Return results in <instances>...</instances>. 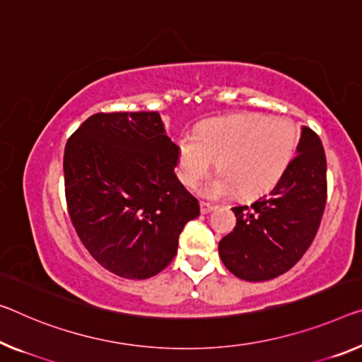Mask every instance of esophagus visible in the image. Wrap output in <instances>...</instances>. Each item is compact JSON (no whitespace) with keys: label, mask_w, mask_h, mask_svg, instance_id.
I'll use <instances>...</instances> for the list:
<instances>
[{"label":"esophagus","mask_w":362,"mask_h":362,"mask_svg":"<svg viewBox=\"0 0 362 362\" xmlns=\"http://www.w3.org/2000/svg\"><path fill=\"white\" fill-rule=\"evenodd\" d=\"M215 209V205L214 204H209V202H200V212L202 214H209V212H212V210Z\"/></svg>","instance_id":"esophagus-1"}]
</instances>
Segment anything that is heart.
Here are the masks:
<instances>
[{
  "instance_id": "heart-1",
  "label": "heart",
  "mask_w": 362,
  "mask_h": 362,
  "mask_svg": "<svg viewBox=\"0 0 362 362\" xmlns=\"http://www.w3.org/2000/svg\"><path fill=\"white\" fill-rule=\"evenodd\" d=\"M298 127L290 118L257 113L209 119L194 134H182L176 146V173L196 187L216 160L220 173L204 187L209 197L244 199L270 192L294 158Z\"/></svg>"
}]
</instances>
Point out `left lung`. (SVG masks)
<instances>
[{
    "label": "left lung",
    "mask_w": 362,
    "mask_h": 362,
    "mask_svg": "<svg viewBox=\"0 0 362 362\" xmlns=\"http://www.w3.org/2000/svg\"><path fill=\"white\" fill-rule=\"evenodd\" d=\"M325 202V152L319 136L304 126L298 155L281 181L254 204L233 207L236 226L218 243L220 259L241 280L280 276L313 244Z\"/></svg>",
    "instance_id": "left-lung-1"
}]
</instances>
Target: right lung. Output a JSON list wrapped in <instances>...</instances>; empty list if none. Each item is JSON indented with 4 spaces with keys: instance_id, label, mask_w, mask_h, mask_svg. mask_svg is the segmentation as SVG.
Here are the masks:
<instances>
[{
    "instance_id": "right-lung-1",
    "label": "right lung",
    "mask_w": 362,
    "mask_h": 362,
    "mask_svg": "<svg viewBox=\"0 0 362 362\" xmlns=\"http://www.w3.org/2000/svg\"><path fill=\"white\" fill-rule=\"evenodd\" d=\"M63 166L71 223L103 269L144 280L170 265L200 209L175 175L158 111L92 115L66 142Z\"/></svg>"
}]
</instances>
